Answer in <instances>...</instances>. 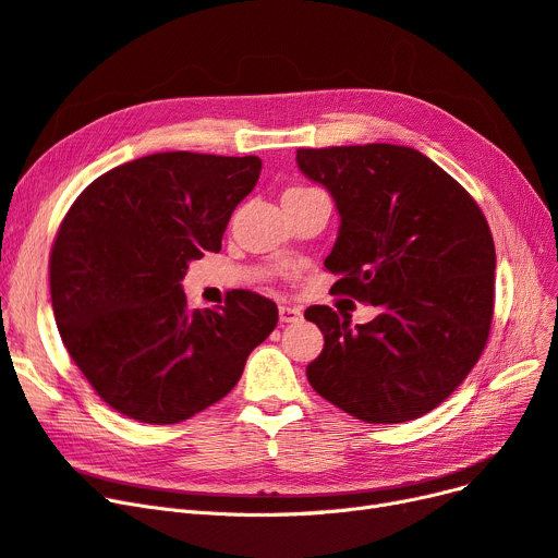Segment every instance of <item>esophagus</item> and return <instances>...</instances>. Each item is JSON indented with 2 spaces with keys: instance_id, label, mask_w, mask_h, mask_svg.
Returning <instances> with one entry per match:
<instances>
[{
  "instance_id": "34e87169",
  "label": "esophagus",
  "mask_w": 558,
  "mask_h": 558,
  "mask_svg": "<svg viewBox=\"0 0 558 558\" xmlns=\"http://www.w3.org/2000/svg\"><path fill=\"white\" fill-rule=\"evenodd\" d=\"M300 318H302L300 306H291V304H281L279 306V320L281 323H298Z\"/></svg>"
}]
</instances>
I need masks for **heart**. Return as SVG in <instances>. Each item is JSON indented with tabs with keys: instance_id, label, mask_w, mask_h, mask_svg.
I'll return each mask as SVG.
<instances>
[{
	"instance_id": "heart-1",
	"label": "heart",
	"mask_w": 558,
	"mask_h": 558,
	"mask_svg": "<svg viewBox=\"0 0 558 558\" xmlns=\"http://www.w3.org/2000/svg\"><path fill=\"white\" fill-rule=\"evenodd\" d=\"M291 191H302V189H291Z\"/></svg>"
}]
</instances>
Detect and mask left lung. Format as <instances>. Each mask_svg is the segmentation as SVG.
Here are the masks:
<instances>
[{
    "instance_id": "8db88e82",
    "label": "left lung",
    "mask_w": 558,
    "mask_h": 558,
    "mask_svg": "<svg viewBox=\"0 0 558 558\" xmlns=\"http://www.w3.org/2000/svg\"><path fill=\"white\" fill-rule=\"evenodd\" d=\"M298 168L339 213L325 267L335 293L378 306L349 314L310 306L325 345L306 364L312 388L374 425L436 409L483 353L494 312L496 252L466 189L422 151L372 143L298 149Z\"/></svg>"
}]
</instances>
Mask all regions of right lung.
<instances>
[{"mask_svg":"<svg viewBox=\"0 0 558 558\" xmlns=\"http://www.w3.org/2000/svg\"><path fill=\"white\" fill-rule=\"evenodd\" d=\"M258 157L161 151L96 178L50 252V298L69 355L108 407L175 425L235 388L279 320L277 304L235 291L221 310H189L191 260L219 252Z\"/></svg>","mask_w":558,"mask_h":558,"instance_id":"right-lung-1","label":"right lung"}]
</instances>
